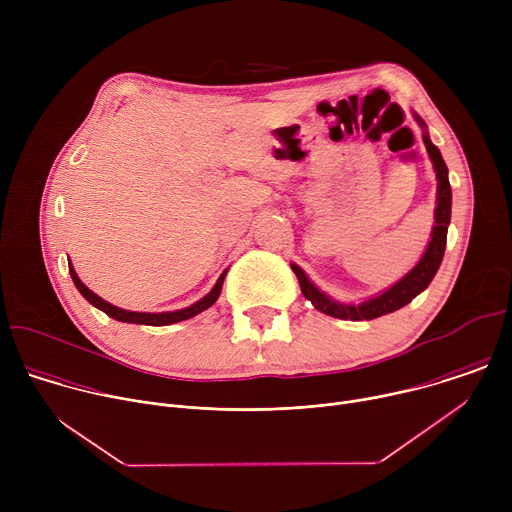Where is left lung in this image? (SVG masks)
I'll use <instances>...</instances> for the list:
<instances>
[{"label": "left lung", "instance_id": "left-lung-1", "mask_svg": "<svg viewBox=\"0 0 512 512\" xmlns=\"http://www.w3.org/2000/svg\"><path fill=\"white\" fill-rule=\"evenodd\" d=\"M415 121L425 129L423 119L413 113ZM423 143L425 150L431 158L433 170H435V178H437V200H435V225L431 229V241L427 243L425 253L421 255V259L417 261V265L405 273L397 283H393L391 287H387L381 294H377L375 298L364 300L360 304H342L332 300L330 296H326L324 291H320L310 277L304 273L302 267H298L296 263H291V269L298 275L302 294L306 296V300L312 302V306L332 318H340V320H352V322H360V320H373L385 314H391L403 306H407L415 296H419L421 291L431 283L433 275L437 273L444 259V251H446V239H448V225L452 218V188H450V180H448V166L440 154V150L435 148L431 143L427 131H423Z\"/></svg>", "mask_w": 512, "mask_h": 512}]
</instances>
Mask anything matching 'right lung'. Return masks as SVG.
I'll use <instances>...</instances> for the list:
<instances>
[{"label": "right lung", "mask_w": 512, "mask_h": 512, "mask_svg": "<svg viewBox=\"0 0 512 512\" xmlns=\"http://www.w3.org/2000/svg\"><path fill=\"white\" fill-rule=\"evenodd\" d=\"M68 271H70V277H72V281H75L77 289L81 291L83 298H85L89 304H93L95 308L103 310V312H105L109 318H113V320L129 322V324H145V326H168V324H176V322L188 320V318H192V316H196V314L208 310V308L218 300V296H221L223 281H225V275H227V269H225L223 275L218 277V281L214 283V287L208 291V294H206L202 300H198L196 304H192V306H188V308H184V310H176V312L150 314V312H129V310H123V308H117V306L105 302L103 298H99V296L95 294V291H91V289L79 279L75 267H72L70 263H68Z\"/></svg>", "instance_id": "1"}]
</instances>
